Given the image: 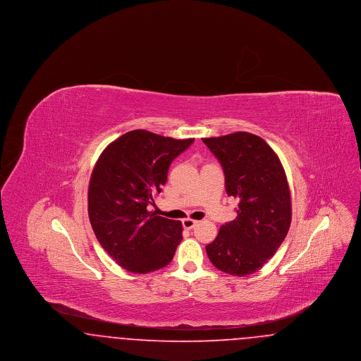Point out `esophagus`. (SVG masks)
<instances>
[{
	"instance_id": "esophagus-1",
	"label": "esophagus",
	"mask_w": 361,
	"mask_h": 361,
	"mask_svg": "<svg viewBox=\"0 0 361 361\" xmlns=\"http://www.w3.org/2000/svg\"><path fill=\"white\" fill-rule=\"evenodd\" d=\"M197 224H199V221H195V219H190V218H187V219L183 221V226H184V228H187V230L193 228Z\"/></svg>"
}]
</instances>
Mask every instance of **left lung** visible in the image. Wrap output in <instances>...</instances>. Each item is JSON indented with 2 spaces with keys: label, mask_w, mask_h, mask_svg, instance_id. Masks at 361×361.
Returning <instances> with one entry per match:
<instances>
[{
  "label": "left lung",
  "mask_w": 361,
  "mask_h": 361,
  "mask_svg": "<svg viewBox=\"0 0 361 361\" xmlns=\"http://www.w3.org/2000/svg\"><path fill=\"white\" fill-rule=\"evenodd\" d=\"M224 172L228 196L238 199L237 218L224 224L207 245L214 267L246 276L272 257L291 224V195L283 165L272 147L255 134L203 137Z\"/></svg>",
  "instance_id": "left-lung-1"
}]
</instances>
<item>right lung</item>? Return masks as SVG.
I'll return each mask as SVG.
<instances>
[{
    "label": "right lung",
    "mask_w": 361,
    "mask_h": 361,
    "mask_svg": "<svg viewBox=\"0 0 361 361\" xmlns=\"http://www.w3.org/2000/svg\"><path fill=\"white\" fill-rule=\"evenodd\" d=\"M193 139L126 133L99 157L87 190V214L96 238L121 268L149 274L166 267L183 240L180 221L147 211L168 180L176 157Z\"/></svg>",
    "instance_id": "1"
}]
</instances>
